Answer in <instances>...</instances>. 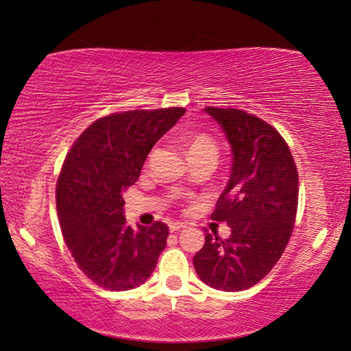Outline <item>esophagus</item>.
Returning <instances> with one entry per match:
<instances>
[{
  "label": "esophagus",
  "mask_w": 351,
  "mask_h": 351,
  "mask_svg": "<svg viewBox=\"0 0 351 351\" xmlns=\"http://www.w3.org/2000/svg\"><path fill=\"white\" fill-rule=\"evenodd\" d=\"M186 229V224L184 223H170V232H178V230Z\"/></svg>",
  "instance_id": "obj_1"
}]
</instances>
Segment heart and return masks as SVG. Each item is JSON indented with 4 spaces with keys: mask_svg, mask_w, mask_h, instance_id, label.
Masks as SVG:
<instances>
[{
    "mask_svg": "<svg viewBox=\"0 0 351 351\" xmlns=\"http://www.w3.org/2000/svg\"><path fill=\"white\" fill-rule=\"evenodd\" d=\"M187 153L190 159L212 158L217 161L218 145L209 134L197 133L187 139Z\"/></svg>",
    "mask_w": 351,
    "mask_h": 351,
    "instance_id": "obj_1",
    "label": "heart"
}]
</instances>
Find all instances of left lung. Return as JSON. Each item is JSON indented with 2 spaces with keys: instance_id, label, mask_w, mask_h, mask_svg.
I'll use <instances>...</instances> for the list:
<instances>
[{
  "instance_id": "1",
  "label": "left lung",
  "mask_w": 351,
  "mask_h": 351,
  "mask_svg": "<svg viewBox=\"0 0 351 351\" xmlns=\"http://www.w3.org/2000/svg\"><path fill=\"white\" fill-rule=\"evenodd\" d=\"M223 128L232 167L210 218L229 224V239L206 234L193 257L206 285L234 293L269 274L294 229L299 175L287 142L269 123L234 108H204Z\"/></svg>"
}]
</instances>
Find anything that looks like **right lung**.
I'll return each mask as SVG.
<instances>
[{"label":"right lung","instance_id":"1","mask_svg":"<svg viewBox=\"0 0 351 351\" xmlns=\"http://www.w3.org/2000/svg\"><path fill=\"white\" fill-rule=\"evenodd\" d=\"M184 112L133 110L102 117L66 154L56 190L58 221L77 266L99 287H139L167 245V224L130 228L122 193L138 181L147 154Z\"/></svg>","mask_w":351,"mask_h":351}]
</instances>
